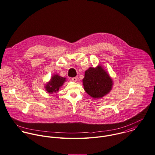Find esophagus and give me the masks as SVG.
I'll return each mask as SVG.
<instances>
[{
	"label": "esophagus",
	"instance_id": "obj_1",
	"mask_svg": "<svg viewBox=\"0 0 155 155\" xmlns=\"http://www.w3.org/2000/svg\"><path fill=\"white\" fill-rule=\"evenodd\" d=\"M71 79H72V81H73V82H76V81H77V80H78V77L76 76V77L72 78H71Z\"/></svg>",
	"mask_w": 155,
	"mask_h": 155
}]
</instances>
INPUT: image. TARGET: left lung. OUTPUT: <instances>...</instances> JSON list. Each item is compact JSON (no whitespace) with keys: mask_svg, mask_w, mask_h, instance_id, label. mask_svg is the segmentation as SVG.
<instances>
[{"mask_svg":"<svg viewBox=\"0 0 155 155\" xmlns=\"http://www.w3.org/2000/svg\"><path fill=\"white\" fill-rule=\"evenodd\" d=\"M86 92L94 98H101L108 94L113 87V80L101 65L89 68L82 80Z\"/></svg>","mask_w":155,"mask_h":155,"instance_id":"obj_1","label":"left lung"}]
</instances>
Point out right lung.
Listing matches in <instances>:
<instances>
[{
    "instance_id": "add662e5",
    "label": "right lung",
    "mask_w": 155,
    "mask_h": 155,
    "mask_svg": "<svg viewBox=\"0 0 155 155\" xmlns=\"http://www.w3.org/2000/svg\"><path fill=\"white\" fill-rule=\"evenodd\" d=\"M66 82V78L60 76L58 74H54L50 81L46 84L45 88L49 94H53L58 91L60 87Z\"/></svg>"
}]
</instances>
